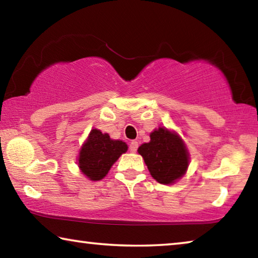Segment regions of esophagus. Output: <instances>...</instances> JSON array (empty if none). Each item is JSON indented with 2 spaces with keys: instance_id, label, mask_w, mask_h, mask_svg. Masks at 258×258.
Returning a JSON list of instances; mask_svg holds the SVG:
<instances>
[{
  "instance_id": "34e87169",
  "label": "esophagus",
  "mask_w": 258,
  "mask_h": 258,
  "mask_svg": "<svg viewBox=\"0 0 258 258\" xmlns=\"http://www.w3.org/2000/svg\"><path fill=\"white\" fill-rule=\"evenodd\" d=\"M138 147H139V143L137 141L130 142V151L131 152H137Z\"/></svg>"
}]
</instances>
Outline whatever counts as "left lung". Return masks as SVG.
Masks as SVG:
<instances>
[{"instance_id":"obj_1","label":"left lung","mask_w":258,"mask_h":258,"mask_svg":"<svg viewBox=\"0 0 258 258\" xmlns=\"http://www.w3.org/2000/svg\"><path fill=\"white\" fill-rule=\"evenodd\" d=\"M151 176L163 184H171L183 176L189 165L184 143L176 134L160 127L150 134V142L138 149Z\"/></svg>"}]
</instances>
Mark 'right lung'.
Returning a JSON list of instances; mask_svg holds the SVG:
<instances>
[{
	"mask_svg": "<svg viewBox=\"0 0 258 258\" xmlns=\"http://www.w3.org/2000/svg\"><path fill=\"white\" fill-rule=\"evenodd\" d=\"M126 151L127 145L125 142L111 140L107 133L94 128L82 147L78 166L90 180H102L113 163Z\"/></svg>",
	"mask_w": 258,
	"mask_h": 258,
	"instance_id": "add662e5",
	"label": "right lung"
}]
</instances>
